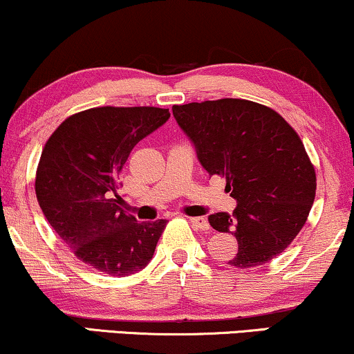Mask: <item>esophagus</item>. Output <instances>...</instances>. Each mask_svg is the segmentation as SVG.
<instances>
[{
	"label": "esophagus",
	"instance_id": "1",
	"mask_svg": "<svg viewBox=\"0 0 354 354\" xmlns=\"http://www.w3.org/2000/svg\"><path fill=\"white\" fill-rule=\"evenodd\" d=\"M187 221L192 223V227H196V229L199 230H209V222L205 221L204 217H187Z\"/></svg>",
	"mask_w": 354,
	"mask_h": 354
}]
</instances>
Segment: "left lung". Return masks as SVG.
<instances>
[{"instance_id":"obj_1","label":"left lung","mask_w":354,"mask_h":354,"mask_svg":"<svg viewBox=\"0 0 354 354\" xmlns=\"http://www.w3.org/2000/svg\"><path fill=\"white\" fill-rule=\"evenodd\" d=\"M173 115L210 176L225 178L234 214H210L217 232L239 241L229 265L254 268L283 253L307 221L315 169L290 125L270 107L245 100L173 106Z\"/></svg>"}]
</instances>
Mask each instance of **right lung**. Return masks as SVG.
<instances>
[{
	"label": "right lung",
	"instance_id": "right-lung-1",
	"mask_svg": "<svg viewBox=\"0 0 354 354\" xmlns=\"http://www.w3.org/2000/svg\"><path fill=\"white\" fill-rule=\"evenodd\" d=\"M168 119L160 107H95L64 120L40 155L35 194L44 216L75 257L104 274L144 270L167 225L129 216L118 189L133 147Z\"/></svg>",
	"mask_w": 354,
	"mask_h": 354
}]
</instances>
